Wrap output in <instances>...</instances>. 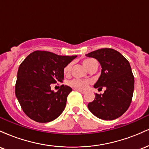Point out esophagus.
Masks as SVG:
<instances>
[{
    "label": "esophagus",
    "instance_id": "esophagus-1",
    "mask_svg": "<svg viewBox=\"0 0 149 149\" xmlns=\"http://www.w3.org/2000/svg\"><path fill=\"white\" fill-rule=\"evenodd\" d=\"M77 91H78V92H80V93H82V94H85V91H84V90H78V89H77Z\"/></svg>",
    "mask_w": 149,
    "mask_h": 149
}]
</instances>
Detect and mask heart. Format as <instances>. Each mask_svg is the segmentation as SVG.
Returning <instances> with one entry per match:
<instances>
[{
    "label": "heart",
    "mask_w": 149,
    "mask_h": 149,
    "mask_svg": "<svg viewBox=\"0 0 149 149\" xmlns=\"http://www.w3.org/2000/svg\"><path fill=\"white\" fill-rule=\"evenodd\" d=\"M94 61L95 60L92 59H84L83 61V66H84L85 69H88ZM70 69H71V67H70L69 64L65 66L64 69V74L65 76H67V75L69 74ZM89 84H90V80H70L69 83H68V85L70 87L74 89H78V90H85Z\"/></svg>",
    "instance_id": "b5f03b06"
}]
</instances>
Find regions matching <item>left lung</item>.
Returning a JSON list of instances; mask_svg holds the SVG:
<instances>
[{"label":"left lung","instance_id":"1","mask_svg":"<svg viewBox=\"0 0 149 149\" xmlns=\"http://www.w3.org/2000/svg\"><path fill=\"white\" fill-rule=\"evenodd\" d=\"M97 59L102 66L101 76L94 88L102 89L104 94H95L88 107L92 114L102 120L119 118L130 105L134 92V79L129 61L119 52L102 48L86 54Z\"/></svg>","mask_w":149,"mask_h":149}]
</instances>
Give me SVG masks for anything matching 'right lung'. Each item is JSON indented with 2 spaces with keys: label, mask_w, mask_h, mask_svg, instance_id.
Instances as JSON below:
<instances>
[{
  "label": "right lung",
  "mask_w": 149,
  "mask_h": 149,
  "mask_svg": "<svg viewBox=\"0 0 149 149\" xmlns=\"http://www.w3.org/2000/svg\"><path fill=\"white\" fill-rule=\"evenodd\" d=\"M76 57L36 50L21 63L15 84V95L29 118L44 123L61 115L72 89L61 85L57 92H54L50 84L62 83L64 67Z\"/></svg>",
  "instance_id": "obj_1"
}]
</instances>
